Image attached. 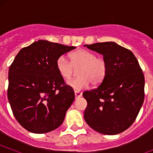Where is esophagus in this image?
<instances>
[{"mask_svg": "<svg viewBox=\"0 0 153 153\" xmlns=\"http://www.w3.org/2000/svg\"><path fill=\"white\" fill-rule=\"evenodd\" d=\"M74 94H75V98L76 99L79 98V97H81L82 96H83V93H81V92H79V91H75V92H74Z\"/></svg>", "mask_w": 153, "mask_h": 153, "instance_id": "34e87169", "label": "esophagus"}]
</instances>
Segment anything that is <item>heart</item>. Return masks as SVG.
<instances>
[{
	"mask_svg": "<svg viewBox=\"0 0 153 153\" xmlns=\"http://www.w3.org/2000/svg\"><path fill=\"white\" fill-rule=\"evenodd\" d=\"M70 62L65 56L58 57L56 62L58 73L65 80L72 77L74 68H79L77 79H71L67 85L76 91L84 90L89 87L90 83L98 85L105 78L107 71L106 60L102 57H97L94 53L87 50H78L70 53Z\"/></svg>",
	"mask_w": 153,
	"mask_h": 153,
	"instance_id": "b5f03b06",
	"label": "heart"
}]
</instances>
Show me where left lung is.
I'll list each match as a JSON object with an SVG mask.
<instances>
[{
    "label": "left lung",
    "instance_id": "left-lung-1",
    "mask_svg": "<svg viewBox=\"0 0 153 153\" xmlns=\"http://www.w3.org/2000/svg\"><path fill=\"white\" fill-rule=\"evenodd\" d=\"M84 47L102 54L107 64L101 84L83 93L87 101L85 121L100 133L119 134L133 123L143 106L145 86L143 70L134 54L115 42Z\"/></svg>",
    "mask_w": 153,
    "mask_h": 153
}]
</instances>
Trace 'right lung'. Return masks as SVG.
I'll use <instances>...</instances> for the list:
<instances>
[{"instance_id": "right-lung-1", "label": "right lung", "mask_w": 153, "mask_h": 153, "mask_svg": "<svg viewBox=\"0 0 153 153\" xmlns=\"http://www.w3.org/2000/svg\"><path fill=\"white\" fill-rule=\"evenodd\" d=\"M75 48L40 40L21 49L10 65L8 100L17 122L29 132L45 133L63 123L75 94L56 62Z\"/></svg>"}]
</instances>
